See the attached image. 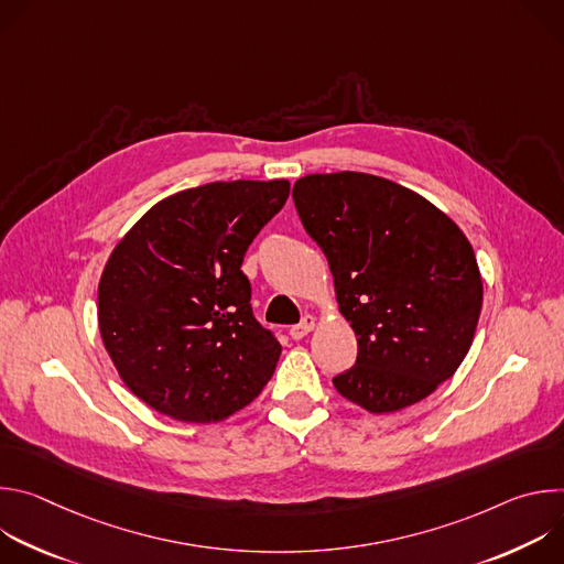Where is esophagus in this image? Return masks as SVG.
Instances as JSON below:
<instances>
[{
    "instance_id": "1",
    "label": "esophagus",
    "mask_w": 564,
    "mask_h": 564,
    "mask_svg": "<svg viewBox=\"0 0 564 564\" xmlns=\"http://www.w3.org/2000/svg\"><path fill=\"white\" fill-rule=\"evenodd\" d=\"M312 328H314V316H312V314H305V316L301 318V324H296V326L290 328V337H292V339H303Z\"/></svg>"
}]
</instances>
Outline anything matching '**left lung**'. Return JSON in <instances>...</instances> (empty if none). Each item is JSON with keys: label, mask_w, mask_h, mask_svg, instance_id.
I'll use <instances>...</instances> for the list:
<instances>
[{"label": "left lung", "mask_w": 564, "mask_h": 564, "mask_svg": "<svg viewBox=\"0 0 564 564\" xmlns=\"http://www.w3.org/2000/svg\"><path fill=\"white\" fill-rule=\"evenodd\" d=\"M292 198L359 337L335 388L370 413L422 401L459 368L477 328L481 279L466 236L420 194L370 174H310Z\"/></svg>", "instance_id": "1"}]
</instances>
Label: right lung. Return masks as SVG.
Here are the masks:
<instances>
[{"label":"right lung","mask_w":564,"mask_h":564,"mask_svg":"<svg viewBox=\"0 0 564 564\" xmlns=\"http://www.w3.org/2000/svg\"><path fill=\"white\" fill-rule=\"evenodd\" d=\"M288 181L207 183L153 205L116 246L98 288L105 348L127 388L181 422H218L270 381L281 344L240 270L281 212Z\"/></svg>","instance_id":"1"}]
</instances>
